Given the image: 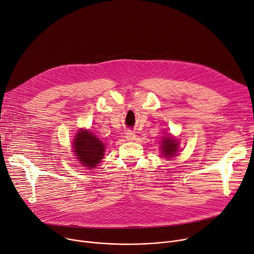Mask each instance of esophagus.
<instances>
[{
    "mask_svg": "<svg viewBox=\"0 0 254 254\" xmlns=\"http://www.w3.org/2000/svg\"><path fill=\"white\" fill-rule=\"evenodd\" d=\"M134 138H136V134H134V132H133V131H131V130H127V131L126 132V139H127V141L134 140Z\"/></svg>",
    "mask_w": 254,
    "mask_h": 254,
    "instance_id": "obj_1",
    "label": "esophagus"
}]
</instances>
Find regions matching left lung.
I'll return each instance as SVG.
<instances>
[{
	"mask_svg": "<svg viewBox=\"0 0 254 254\" xmlns=\"http://www.w3.org/2000/svg\"><path fill=\"white\" fill-rule=\"evenodd\" d=\"M162 146H161V151L162 154L166 157H173L176 154V152L178 151V142L176 139L172 137H165L162 139Z\"/></svg>",
	"mask_w": 254,
	"mask_h": 254,
	"instance_id": "8db88e82",
	"label": "left lung"
}]
</instances>
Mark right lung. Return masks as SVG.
I'll return each mask as SVG.
<instances>
[{"mask_svg": "<svg viewBox=\"0 0 254 254\" xmlns=\"http://www.w3.org/2000/svg\"><path fill=\"white\" fill-rule=\"evenodd\" d=\"M74 154L83 166L93 168L98 166V163L104 156V144L97 138L92 131L80 130L75 134L73 142Z\"/></svg>", "mask_w": 254, "mask_h": 254, "instance_id": "obj_1", "label": "right lung"}]
</instances>
